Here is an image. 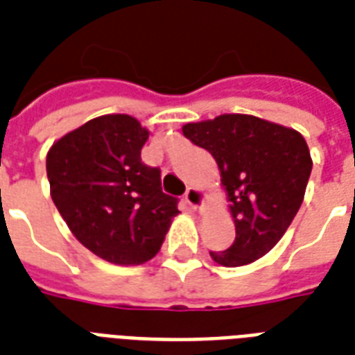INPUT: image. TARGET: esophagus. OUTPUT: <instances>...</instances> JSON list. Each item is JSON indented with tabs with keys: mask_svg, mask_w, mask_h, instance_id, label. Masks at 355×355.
Wrapping results in <instances>:
<instances>
[{
	"mask_svg": "<svg viewBox=\"0 0 355 355\" xmlns=\"http://www.w3.org/2000/svg\"><path fill=\"white\" fill-rule=\"evenodd\" d=\"M184 197H186V202H188L191 208H195V210H199L200 205H202V200H205V193L197 188H188V191H186Z\"/></svg>",
	"mask_w": 355,
	"mask_h": 355,
	"instance_id": "34e87169",
	"label": "esophagus"
}]
</instances>
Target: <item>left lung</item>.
Wrapping results in <instances>:
<instances>
[{"label": "left lung", "instance_id": "left-lung-1", "mask_svg": "<svg viewBox=\"0 0 355 355\" xmlns=\"http://www.w3.org/2000/svg\"><path fill=\"white\" fill-rule=\"evenodd\" d=\"M182 132L216 158L232 202L236 239L210 256L225 267L252 263L280 241L302 205L313 166L306 139L247 114L188 123Z\"/></svg>", "mask_w": 355, "mask_h": 355}]
</instances>
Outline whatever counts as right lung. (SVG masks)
Listing matches in <instances>:
<instances>
[{
  "label": "right lung",
  "instance_id": "obj_1",
  "mask_svg": "<svg viewBox=\"0 0 355 355\" xmlns=\"http://www.w3.org/2000/svg\"><path fill=\"white\" fill-rule=\"evenodd\" d=\"M149 130L108 114L53 144L46 169L51 199L73 236L116 265H139L160 250L178 199L162 191L158 167L141 162Z\"/></svg>",
  "mask_w": 355,
  "mask_h": 355
}]
</instances>
